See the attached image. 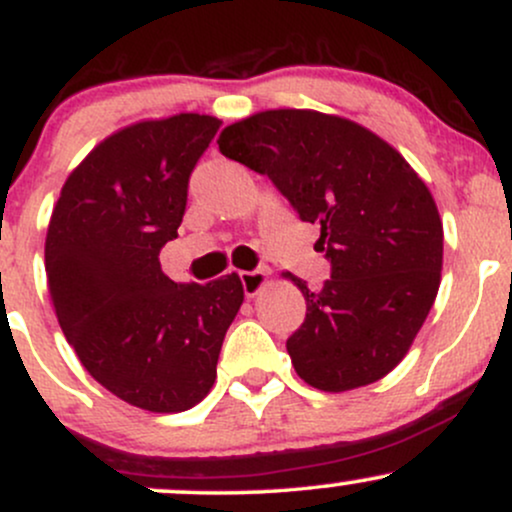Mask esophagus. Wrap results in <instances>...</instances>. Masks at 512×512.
Segmentation results:
<instances>
[{
  "mask_svg": "<svg viewBox=\"0 0 512 512\" xmlns=\"http://www.w3.org/2000/svg\"><path fill=\"white\" fill-rule=\"evenodd\" d=\"M240 281H243L245 296H257L264 286H267V272H240Z\"/></svg>",
  "mask_w": 512,
  "mask_h": 512,
  "instance_id": "esophagus-1",
  "label": "esophagus"
}]
</instances>
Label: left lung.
Here are the masks:
<instances>
[{
  "label": "left lung",
  "mask_w": 512,
  "mask_h": 512,
  "mask_svg": "<svg viewBox=\"0 0 512 512\" xmlns=\"http://www.w3.org/2000/svg\"><path fill=\"white\" fill-rule=\"evenodd\" d=\"M216 144L320 226L315 250L332 276L310 291L289 274L305 298V322L286 342L296 373L325 392L385 378L438 296L443 221L426 182L368 127L317 110H262Z\"/></svg>",
  "instance_id": "left-lung-1"
}]
</instances>
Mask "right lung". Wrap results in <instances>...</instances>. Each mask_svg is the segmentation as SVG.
I'll return each mask as SVG.
<instances>
[{"mask_svg": "<svg viewBox=\"0 0 512 512\" xmlns=\"http://www.w3.org/2000/svg\"><path fill=\"white\" fill-rule=\"evenodd\" d=\"M221 120L180 113L105 137L64 180L45 238L57 320L93 380L154 414L192 409L216 380L243 305L240 276L175 284L158 252L178 238L187 180Z\"/></svg>", "mask_w": 512, "mask_h": 512, "instance_id": "add662e5", "label": "right lung"}]
</instances>
